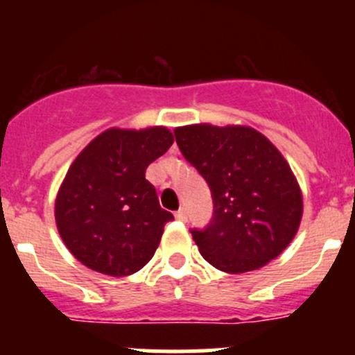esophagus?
I'll return each mask as SVG.
<instances>
[{
  "instance_id": "34e87169",
  "label": "esophagus",
  "mask_w": 355,
  "mask_h": 355,
  "mask_svg": "<svg viewBox=\"0 0 355 355\" xmlns=\"http://www.w3.org/2000/svg\"><path fill=\"white\" fill-rule=\"evenodd\" d=\"M175 218H177L178 221H187V209H185V207H180V209L175 213Z\"/></svg>"
}]
</instances>
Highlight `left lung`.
Listing matches in <instances>:
<instances>
[{
  "mask_svg": "<svg viewBox=\"0 0 355 355\" xmlns=\"http://www.w3.org/2000/svg\"><path fill=\"white\" fill-rule=\"evenodd\" d=\"M185 159L207 182L213 220L191 230L199 252L225 273H245L280 256L299 230L302 192L282 153L245 125L175 128Z\"/></svg>",
  "mask_w": 355,
  "mask_h": 355,
  "instance_id": "8db88e82",
  "label": "left lung"
}]
</instances>
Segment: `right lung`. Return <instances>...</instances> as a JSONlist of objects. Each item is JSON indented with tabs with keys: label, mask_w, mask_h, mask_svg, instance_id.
<instances>
[{
	"label": "right lung",
	"mask_w": 355,
	"mask_h": 355,
	"mask_svg": "<svg viewBox=\"0 0 355 355\" xmlns=\"http://www.w3.org/2000/svg\"><path fill=\"white\" fill-rule=\"evenodd\" d=\"M173 144L166 127H111L75 157L55 200L60 237L84 266L128 277L155 256L164 225L146 168Z\"/></svg>",
	"instance_id": "obj_1"
}]
</instances>
